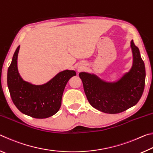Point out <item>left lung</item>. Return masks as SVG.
<instances>
[{"label":"left lung","instance_id":"obj_1","mask_svg":"<svg viewBox=\"0 0 153 153\" xmlns=\"http://www.w3.org/2000/svg\"><path fill=\"white\" fill-rule=\"evenodd\" d=\"M131 48L132 67L117 82H106L94 74H79L87 99L96 109L105 113H120L136 105L140 99L145 85V66L133 40Z\"/></svg>","mask_w":153,"mask_h":153}]
</instances>
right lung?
Returning a JSON list of instances; mask_svg holds the SVG:
<instances>
[{
  "label": "right lung",
  "mask_w": 153,
  "mask_h": 153,
  "mask_svg": "<svg viewBox=\"0 0 153 153\" xmlns=\"http://www.w3.org/2000/svg\"><path fill=\"white\" fill-rule=\"evenodd\" d=\"M19 46L7 72V85L14 105L21 112L37 119L47 118L58 112L67 82L76 76L73 70L59 73L43 85H33L23 80L17 70Z\"/></svg>",
  "instance_id": "add662e5"
}]
</instances>
